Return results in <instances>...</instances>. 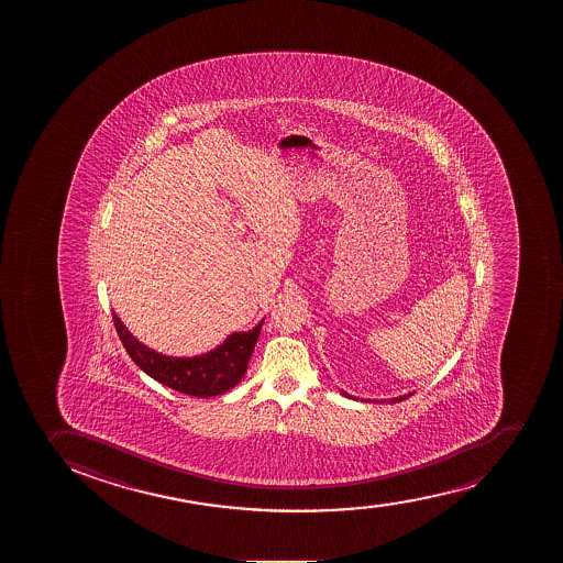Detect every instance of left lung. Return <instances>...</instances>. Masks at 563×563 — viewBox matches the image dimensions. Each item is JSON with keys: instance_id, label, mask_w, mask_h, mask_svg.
Instances as JSON below:
<instances>
[{"instance_id": "8db88e82", "label": "left lung", "mask_w": 563, "mask_h": 563, "mask_svg": "<svg viewBox=\"0 0 563 563\" xmlns=\"http://www.w3.org/2000/svg\"><path fill=\"white\" fill-rule=\"evenodd\" d=\"M341 393H343V396H349V398H352V396L349 395V393H345V390H341ZM409 396H411V393H407V395L396 396V398H390V400H387V401H389V404H396V401L406 400V398H409ZM379 401H382V404H384V400H379Z\"/></svg>"}]
</instances>
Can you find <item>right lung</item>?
I'll return each instance as SVG.
<instances>
[{"label":"right lung","mask_w":563,"mask_h":563,"mask_svg":"<svg viewBox=\"0 0 563 563\" xmlns=\"http://www.w3.org/2000/svg\"><path fill=\"white\" fill-rule=\"evenodd\" d=\"M113 316V324L118 330L119 340L135 365L159 384L184 395L211 398L233 389L240 379L244 378L250 357L261 334V323L247 332H233L222 345L195 357L165 356L162 352L143 345L130 334L121 319Z\"/></svg>","instance_id":"right-lung-1"}]
</instances>
